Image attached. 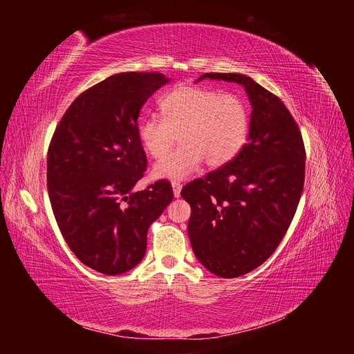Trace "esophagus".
Here are the masks:
<instances>
[{
    "mask_svg": "<svg viewBox=\"0 0 354 354\" xmlns=\"http://www.w3.org/2000/svg\"><path fill=\"white\" fill-rule=\"evenodd\" d=\"M180 192H181V183L180 181H173V194L176 198L180 196Z\"/></svg>",
    "mask_w": 354,
    "mask_h": 354,
    "instance_id": "34e87169",
    "label": "esophagus"
}]
</instances>
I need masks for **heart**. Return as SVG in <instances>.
<instances>
[{"label":"heart","instance_id":"heart-1","mask_svg":"<svg viewBox=\"0 0 354 354\" xmlns=\"http://www.w3.org/2000/svg\"><path fill=\"white\" fill-rule=\"evenodd\" d=\"M160 111L162 116L152 113L138 122L145 151L155 159L163 158L178 133L184 145L155 165L158 178H186L203 160L212 168L226 165L248 140V106L234 93L178 85L160 100Z\"/></svg>","mask_w":354,"mask_h":354}]
</instances>
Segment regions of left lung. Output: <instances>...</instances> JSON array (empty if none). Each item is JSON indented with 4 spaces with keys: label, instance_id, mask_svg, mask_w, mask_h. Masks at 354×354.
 <instances>
[{
    "label": "left lung",
    "instance_id": "1",
    "mask_svg": "<svg viewBox=\"0 0 354 354\" xmlns=\"http://www.w3.org/2000/svg\"><path fill=\"white\" fill-rule=\"evenodd\" d=\"M241 84L252 106L248 143L232 162L181 190L192 216L187 233L196 259L220 277L261 266L283 239L304 186L301 131L283 102L241 73L198 80Z\"/></svg>",
    "mask_w": 354,
    "mask_h": 354
}]
</instances>
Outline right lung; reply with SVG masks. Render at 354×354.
Wrapping results in <instances>:
<instances>
[{
  "instance_id": "right-lung-1",
  "label": "right lung",
  "mask_w": 354,
  "mask_h": 354,
  "mask_svg": "<svg viewBox=\"0 0 354 354\" xmlns=\"http://www.w3.org/2000/svg\"><path fill=\"white\" fill-rule=\"evenodd\" d=\"M168 81L158 72L112 75L73 100L50 142L53 214L77 259L99 273L121 274L140 263L149 227L173 201L167 180L134 192L147 162L138 113Z\"/></svg>"
}]
</instances>
